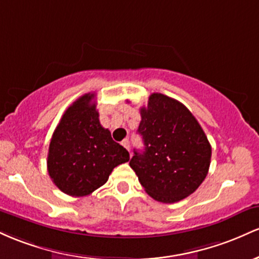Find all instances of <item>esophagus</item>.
Returning a JSON list of instances; mask_svg holds the SVG:
<instances>
[{
	"label": "esophagus",
	"mask_w": 259,
	"mask_h": 259,
	"mask_svg": "<svg viewBox=\"0 0 259 259\" xmlns=\"http://www.w3.org/2000/svg\"><path fill=\"white\" fill-rule=\"evenodd\" d=\"M121 144L123 145V147L126 148L127 150H130V142H128V139H124V141H122Z\"/></svg>",
	"instance_id": "esophagus-1"
}]
</instances>
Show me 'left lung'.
<instances>
[{
    "label": "left lung",
    "instance_id": "obj_1",
    "mask_svg": "<svg viewBox=\"0 0 259 259\" xmlns=\"http://www.w3.org/2000/svg\"><path fill=\"white\" fill-rule=\"evenodd\" d=\"M138 133L143 152L135 150L130 166L145 192L162 203L192 194L207 176L211 147L198 121L184 104L153 93L141 109Z\"/></svg>",
    "mask_w": 259,
    "mask_h": 259
}]
</instances>
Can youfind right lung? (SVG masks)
I'll use <instances>...</instances> for the list:
<instances>
[{"label": "right lung", "mask_w": 259, "mask_h": 259, "mask_svg": "<svg viewBox=\"0 0 259 259\" xmlns=\"http://www.w3.org/2000/svg\"><path fill=\"white\" fill-rule=\"evenodd\" d=\"M130 154L111 138L99 121L94 93L75 100L66 110L52 135L48 171L52 182L72 197L88 196L109 180Z\"/></svg>", "instance_id": "add662e5"}]
</instances>
